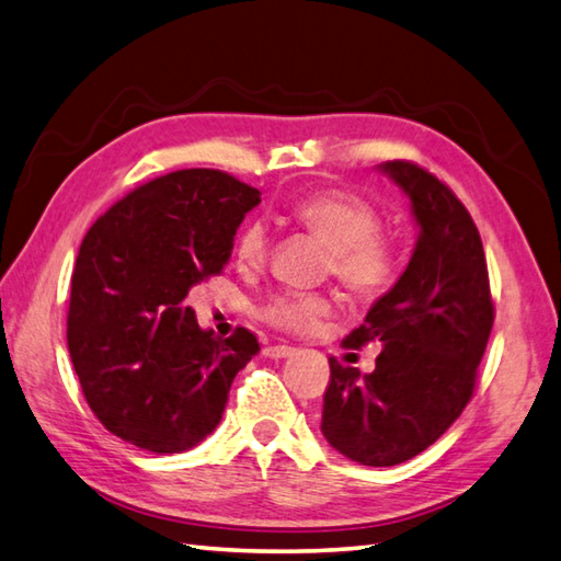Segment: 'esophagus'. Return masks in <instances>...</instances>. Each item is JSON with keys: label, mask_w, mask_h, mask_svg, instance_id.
I'll return each instance as SVG.
<instances>
[{"label": "esophagus", "mask_w": 561, "mask_h": 561, "mask_svg": "<svg viewBox=\"0 0 561 561\" xmlns=\"http://www.w3.org/2000/svg\"><path fill=\"white\" fill-rule=\"evenodd\" d=\"M295 353V347L290 345H268L264 347V355L271 359H283V357H290Z\"/></svg>", "instance_id": "esophagus-1"}]
</instances>
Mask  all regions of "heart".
Segmentation results:
<instances>
[{
	"label": "heart",
	"instance_id": "heart-1",
	"mask_svg": "<svg viewBox=\"0 0 561 561\" xmlns=\"http://www.w3.org/2000/svg\"><path fill=\"white\" fill-rule=\"evenodd\" d=\"M290 218L329 247V271L359 297H375L393 280L396 252L379 234L381 218L369 204L341 192H317L290 208ZM234 256L242 268H259L268 256V228L261 220L242 228ZM331 302L319 293H280L264 307L271 327L305 333L327 317Z\"/></svg>",
	"mask_w": 561,
	"mask_h": 561
}]
</instances>
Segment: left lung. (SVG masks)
<instances>
[{
    "instance_id": "8db88e82",
    "label": "left lung",
    "mask_w": 561,
    "mask_h": 561,
    "mask_svg": "<svg viewBox=\"0 0 561 561\" xmlns=\"http://www.w3.org/2000/svg\"><path fill=\"white\" fill-rule=\"evenodd\" d=\"M403 192L417 240L405 271L345 339L381 353L369 375L331 359L321 432L363 466L425 451L463 413L494 321L480 232L449 186L413 163L377 165Z\"/></svg>"
}]
</instances>
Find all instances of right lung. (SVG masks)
Masks as SVG:
<instances>
[{
  "instance_id": "1",
  "label": "right lung",
  "mask_w": 561,
  "mask_h": 561,
  "mask_svg": "<svg viewBox=\"0 0 561 561\" xmlns=\"http://www.w3.org/2000/svg\"><path fill=\"white\" fill-rule=\"evenodd\" d=\"M261 192L218 170L148 182L93 222L71 276L67 345L85 401L115 437L182 454L222 417L230 383L259 343L222 341L182 300L230 261Z\"/></svg>"
}]
</instances>
